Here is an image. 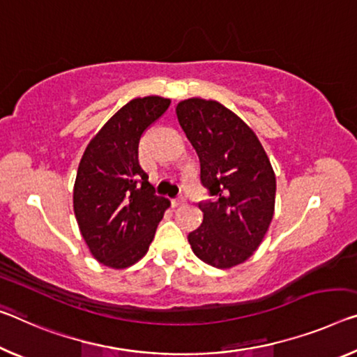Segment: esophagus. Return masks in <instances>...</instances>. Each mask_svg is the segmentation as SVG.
Instances as JSON below:
<instances>
[{
	"label": "esophagus",
	"mask_w": 357,
	"mask_h": 357,
	"mask_svg": "<svg viewBox=\"0 0 357 357\" xmlns=\"http://www.w3.org/2000/svg\"><path fill=\"white\" fill-rule=\"evenodd\" d=\"M183 202H185V197L183 196H178V197H175V199H172V206L177 207L180 204H183Z\"/></svg>",
	"instance_id": "34e87169"
}]
</instances>
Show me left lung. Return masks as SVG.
<instances>
[{
	"label": "left lung",
	"instance_id": "left-lung-1",
	"mask_svg": "<svg viewBox=\"0 0 357 357\" xmlns=\"http://www.w3.org/2000/svg\"><path fill=\"white\" fill-rule=\"evenodd\" d=\"M178 123L199 156L201 227L188 234L197 259L231 268L259 248L274 213L276 177L265 150L243 119L215 100L188 98L177 105Z\"/></svg>",
	"mask_w": 357,
	"mask_h": 357
}]
</instances>
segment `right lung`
Segmentation results:
<instances>
[{
	"mask_svg": "<svg viewBox=\"0 0 357 357\" xmlns=\"http://www.w3.org/2000/svg\"><path fill=\"white\" fill-rule=\"evenodd\" d=\"M171 105L169 98H134L118 109L81 158L73 207L92 255L109 268H128L150 248L167 197L156 195L139 162V142Z\"/></svg>",
	"mask_w": 357,
	"mask_h": 357,
	"instance_id": "obj_1",
	"label": "right lung"
}]
</instances>
